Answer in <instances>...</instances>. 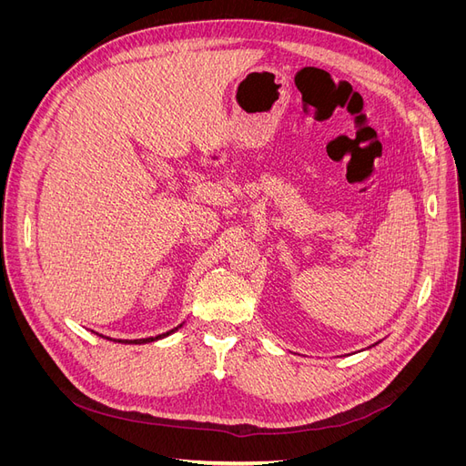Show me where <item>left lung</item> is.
Masks as SVG:
<instances>
[{
    "instance_id": "8db88e82",
    "label": "left lung",
    "mask_w": 466,
    "mask_h": 466,
    "mask_svg": "<svg viewBox=\"0 0 466 466\" xmlns=\"http://www.w3.org/2000/svg\"><path fill=\"white\" fill-rule=\"evenodd\" d=\"M377 344H379V342H377Z\"/></svg>"
}]
</instances>
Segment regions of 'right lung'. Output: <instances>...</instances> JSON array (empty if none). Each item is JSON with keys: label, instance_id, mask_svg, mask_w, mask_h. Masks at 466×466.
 <instances>
[{"label": "right lung", "instance_id": "1", "mask_svg": "<svg viewBox=\"0 0 466 466\" xmlns=\"http://www.w3.org/2000/svg\"><path fill=\"white\" fill-rule=\"evenodd\" d=\"M182 327V324H178L177 329H173V330H168V332H163V334H159V336H151V338H139V340H115V342H118V344H149V342H155V340H161V338H165V336H171L175 330H178ZM101 336V334H98ZM103 338H106V340H112V338H108V336H103Z\"/></svg>", "mask_w": 466, "mask_h": 466}]
</instances>
